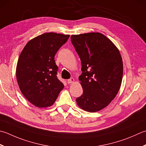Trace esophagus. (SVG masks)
Instances as JSON below:
<instances>
[{
    "label": "esophagus",
    "mask_w": 146,
    "mask_h": 146,
    "mask_svg": "<svg viewBox=\"0 0 146 146\" xmlns=\"http://www.w3.org/2000/svg\"><path fill=\"white\" fill-rule=\"evenodd\" d=\"M74 82H75V79H74L73 78H71L70 79H68V80H67L68 84H71V83H73Z\"/></svg>",
    "instance_id": "obj_1"
}]
</instances>
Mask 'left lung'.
Segmentation results:
<instances>
[{"label": "left lung", "mask_w": 146, "mask_h": 146, "mask_svg": "<svg viewBox=\"0 0 146 146\" xmlns=\"http://www.w3.org/2000/svg\"><path fill=\"white\" fill-rule=\"evenodd\" d=\"M71 40L82 63L79 80L84 92L76 103L83 110L97 112L109 105L120 88L123 71L120 52L99 32L72 35Z\"/></svg>", "instance_id": "8db88e82"}]
</instances>
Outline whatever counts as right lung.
Returning a JSON list of instances; mask_svg holds the SVG:
<instances>
[{
    "label": "right lung",
    "mask_w": 146,
    "mask_h": 146,
    "mask_svg": "<svg viewBox=\"0 0 146 146\" xmlns=\"http://www.w3.org/2000/svg\"><path fill=\"white\" fill-rule=\"evenodd\" d=\"M70 35L45 33L30 40L20 54L16 66L19 89L38 108L52 106L64 88L57 77L54 56Z\"/></svg>",
    "instance_id": "1"
}]
</instances>
